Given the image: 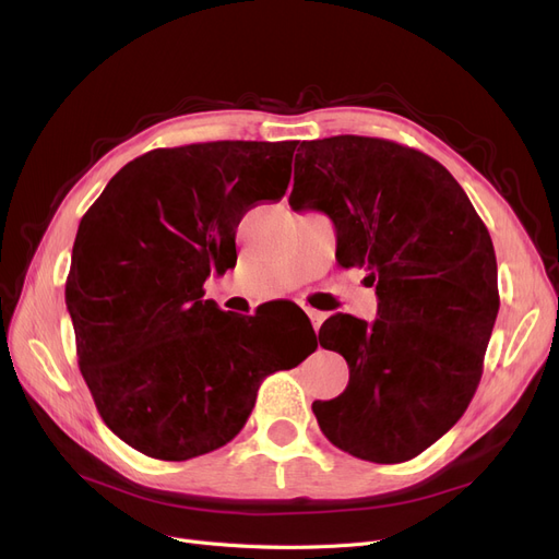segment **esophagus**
Segmentation results:
<instances>
[{
	"mask_svg": "<svg viewBox=\"0 0 559 559\" xmlns=\"http://www.w3.org/2000/svg\"><path fill=\"white\" fill-rule=\"evenodd\" d=\"M305 312H307V317H310V321H312V325H314V331H319L321 323L325 321V314H323V312H317V310H305Z\"/></svg>",
	"mask_w": 559,
	"mask_h": 559,
	"instance_id": "1",
	"label": "esophagus"
}]
</instances>
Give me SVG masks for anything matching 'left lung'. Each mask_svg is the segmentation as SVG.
Segmentation results:
<instances>
[{
    "label": "left lung",
    "instance_id": "1",
    "mask_svg": "<svg viewBox=\"0 0 559 559\" xmlns=\"http://www.w3.org/2000/svg\"><path fill=\"white\" fill-rule=\"evenodd\" d=\"M288 203L333 219L340 265L370 271L379 298L374 323L321 325L349 383L312 404L319 428L360 460H412L455 426L484 374L499 310L488 228L439 162L352 133L300 143Z\"/></svg>",
    "mask_w": 559,
    "mask_h": 559
}]
</instances>
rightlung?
Wrapping results in <instances>:
<instances>
[{
    "instance_id": "obj_1",
    "label": "right lung",
    "mask_w": 559,
    "mask_h": 559,
    "mask_svg": "<svg viewBox=\"0 0 559 559\" xmlns=\"http://www.w3.org/2000/svg\"><path fill=\"white\" fill-rule=\"evenodd\" d=\"M296 145L150 150L83 215L67 277L75 354L96 412L131 449L180 463L228 444L261 381L317 349L277 346L257 317L203 300L210 267L236 263L242 215L286 194Z\"/></svg>"
}]
</instances>
